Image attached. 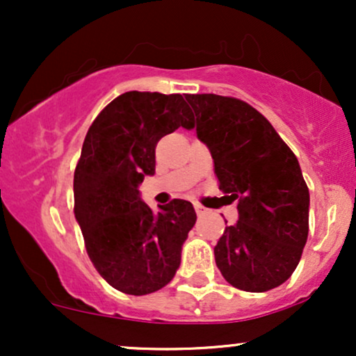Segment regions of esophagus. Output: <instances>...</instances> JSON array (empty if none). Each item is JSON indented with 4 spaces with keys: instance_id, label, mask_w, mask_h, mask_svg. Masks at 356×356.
I'll return each mask as SVG.
<instances>
[{
    "instance_id": "obj_1",
    "label": "esophagus",
    "mask_w": 356,
    "mask_h": 356,
    "mask_svg": "<svg viewBox=\"0 0 356 356\" xmlns=\"http://www.w3.org/2000/svg\"><path fill=\"white\" fill-rule=\"evenodd\" d=\"M194 209H195V212H197L199 216H202V214H206V207L202 206V204H199V202H194Z\"/></svg>"
}]
</instances>
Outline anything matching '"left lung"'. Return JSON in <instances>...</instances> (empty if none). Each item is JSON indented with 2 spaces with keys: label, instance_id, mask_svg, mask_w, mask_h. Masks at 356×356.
Segmentation results:
<instances>
[{
  "label": "left lung",
  "instance_id": "8db88e82",
  "mask_svg": "<svg viewBox=\"0 0 356 356\" xmlns=\"http://www.w3.org/2000/svg\"><path fill=\"white\" fill-rule=\"evenodd\" d=\"M186 100L219 189L229 202L238 201V222L214 248L220 275L251 293L283 284L300 263L309 227V191L296 155L246 102L214 93Z\"/></svg>",
  "mask_w": 356,
  "mask_h": 356
}]
</instances>
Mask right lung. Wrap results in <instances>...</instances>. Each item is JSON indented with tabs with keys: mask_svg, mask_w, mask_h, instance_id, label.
<instances>
[{
	"mask_svg": "<svg viewBox=\"0 0 356 356\" xmlns=\"http://www.w3.org/2000/svg\"><path fill=\"white\" fill-rule=\"evenodd\" d=\"M194 125L179 93L125 92L90 125L73 177L75 218L93 266L110 286L142 296L164 288L181 266L194 207L174 199L154 212L138 186L155 174V145Z\"/></svg>",
	"mask_w": 356,
	"mask_h": 356,
	"instance_id": "obj_1",
	"label": "right lung"
}]
</instances>
